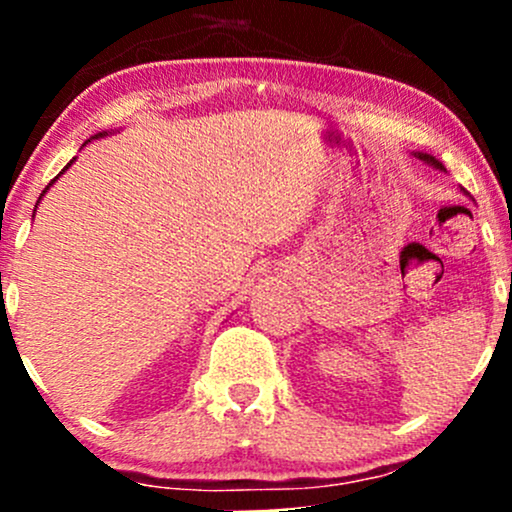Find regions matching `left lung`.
Masks as SVG:
<instances>
[{"instance_id":"8db88e82","label":"left lung","mask_w":512,"mask_h":512,"mask_svg":"<svg viewBox=\"0 0 512 512\" xmlns=\"http://www.w3.org/2000/svg\"><path fill=\"white\" fill-rule=\"evenodd\" d=\"M414 156H416V158H421V161H426L428 166H433V168H440V170H445V168H443V163L436 161V158H433V156H428V154H414Z\"/></svg>"}]
</instances>
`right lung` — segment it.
<instances>
[{"label": "right lung", "mask_w": 512, "mask_h": 512, "mask_svg": "<svg viewBox=\"0 0 512 512\" xmlns=\"http://www.w3.org/2000/svg\"><path fill=\"white\" fill-rule=\"evenodd\" d=\"M105 134H108V132H103V134H96V137H105ZM96 137H93V139H96ZM69 166H72V161H69L67 166H64V170H67ZM64 170H62V173H64ZM62 173H60V175H62ZM60 175H57V178H60ZM57 178H55V180H57ZM55 180H52V182H55ZM52 182H50V185H52ZM50 185H48V187H50ZM48 187H45V190H43V195H45V192H48ZM43 195H40V197H43ZM33 214H35V211H33Z\"/></svg>", "instance_id": "add662e5"}]
</instances>
